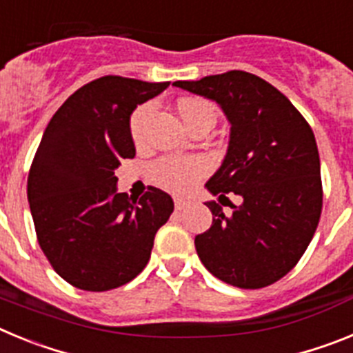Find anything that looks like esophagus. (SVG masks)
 <instances>
[{
  "label": "esophagus",
  "mask_w": 353,
  "mask_h": 353,
  "mask_svg": "<svg viewBox=\"0 0 353 353\" xmlns=\"http://www.w3.org/2000/svg\"><path fill=\"white\" fill-rule=\"evenodd\" d=\"M189 205H191V203H189L187 199H182V198L174 199V208H176V210H183V208H187Z\"/></svg>",
  "instance_id": "obj_1"
}]
</instances>
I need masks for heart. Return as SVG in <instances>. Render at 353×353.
I'll return each instance as SVG.
<instances>
[{
    "label": "heart",
    "mask_w": 353,
    "mask_h": 353,
    "mask_svg": "<svg viewBox=\"0 0 353 353\" xmlns=\"http://www.w3.org/2000/svg\"><path fill=\"white\" fill-rule=\"evenodd\" d=\"M152 111H154V104L146 102V104L138 105L130 114L129 132L136 145L143 141V130H145V123ZM179 113L187 125H191L192 121L205 114L215 117V109L205 99L185 97L179 101ZM208 168L210 164L207 159L198 157V155H168L152 164L150 176L162 189L174 192V194H185V192L192 191L196 183L208 173Z\"/></svg>",
    "instance_id": "1"
}]
</instances>
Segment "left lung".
Here are the masks:
<instances>
[{
  "label": "left lung",
  "mask_w": 353,
  "mask_h": 353,
  "mask_svg": "<svg viewBox=\"0 0 353 353\" xmlns=\"http://www.w3.org/2000/svg\"><path fill=\"white\" fill-rule=\"evenodd\" d=\"M173 86L212 99L232 123L230 146L207 189L243 205L224 215L208 201L212 226L196 235L201 263L217 279L256 290L279 281L299 263L316 232L323 189L314 134L297 108L272 84L230 70Z\"/></svg>",
  "instance_id": "left-lung-1"
}]
</instances>
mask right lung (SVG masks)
Returning <instances> with one entry per match:
<instances>
[{"instance_id":"right-lung-1","label":"right lung","mask_w":353,"mask_h":353,"mask_svg":"<svg viewBox=\"0 0 353 353\" xmlns=\"http://www.w3.org/2000/svg\"><path fill=\"white\" fill-rule=\"evenodd\" d=\"M170 83L104 76L63 102L43 132L28 174L37 240L68 285L108 292L146 267L170 194L148 187L139 201L117 192L114 170L134 159L129 118Z\"/></svg>"}]
</instances>
